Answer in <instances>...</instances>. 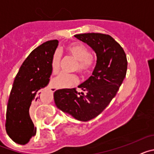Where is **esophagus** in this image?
<instances>
[{"mask_svg":"<svg viewBox=\"0 0 154 154\" xmlns=\"http://www.w3.org/2000/svg\"><path fill=\"white\" fill-rule=\"evenodd\" d=\"M50 89H51V92H55V91H56L57 90V89H56V88H55V87H52V86H51V87H50Z\"/></svg>","mask_w":154,"mask_h":154,"instance_id":"obj_1","label":"esophagus"}]
</instances>
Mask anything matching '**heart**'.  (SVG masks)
Here are the masks:
<instances>
[{"instance_id":"heart-1","label":"heart","mask_w":154,"mask_h":154,"mask_svg":"<svg viewBox=\"0 0 154 154\" xmlns=\"http://www.w3.org/2000/svg\"><path fill=\"white\" fill-rule=\"evenodd\" d=\"M65 51L75 59L76 63L74 66V70H77L81 74L88 73L93 67L95 60L93 57L89 54V49L84 45L79 42L72 43L65 48ZM61 59L62 56L60 52L56 51L53 54L51 62L53 73H57L59 71ZM78 81L79 78L76 75L62 73L53 79L52 84L56 88L66 89L74 85L78 82Z\"/></svg>"}]
</instances>
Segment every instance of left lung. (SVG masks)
I'll use <instances>...</instances> for the list:
<instances>
[{
    "instance_id": "1",
    "label": "left lung",
    "mask_w": 154,
    "mask_h": 154,
    "mask_svg": "<svg viewBox=\"0 0 154 154\" xmlns=\"http://www.w3.org/2000/svg\"><path fill=\"white\" fill-rule=\"evenodd\" d=\"M75 38L90 46L97 56L92 75L79 88L56 90V106L75 119L86 122L94 119L108 106L123 83L127 70V59L123 48L109 35L85 33Z\"/></svg>"
}]
</instances>
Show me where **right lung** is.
I'll use <instances>...</instances> for the list:
<instances>
[{"label":"right lung","mask_w":154,"mask_h":154,"mask_svg":"<svg viewBox=\"0 0 154 154\" xmlns=\"http://www.w3.org/2000/svg\"><path fill=\"white\" fill-rule=\"evenodd\" d=\"M58 40L45 42L30 53L14 81L8 99L5 127L14 142L24 145L36 134L30 112L38 103L41 91L49 82L53 54Z\"/></svg>","instance_id":"1"}]
</instances>
